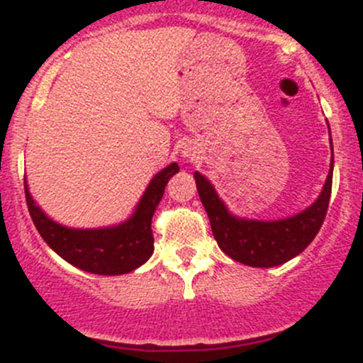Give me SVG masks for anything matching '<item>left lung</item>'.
<instances>
[{"label":"left lung","instance_id":"obj_1","mask_svg":"<svg viewBox=\"0 0 363 363\" xmlns=\"http://www.w3.org/2000/svg\"><path fill=\"white\" fill-rule=\"evenodd\" d=\"M332 174H334V147H332L330 170L316 202L298 214L277 221H258V219L233 216L225 202L219 199L214 186L200 172H195V181L200 200L211 221L212 235L221 251L244 265L269 269V267L283 265L298 256L320 232L330 202Z\"/></svg>","mask_w":363,"mask_h":363}]
</instances>
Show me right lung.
Masks as SVG:
<instances>
[{
    "instance_id": "1",
    "label": "right lung",
    "mask_w": 363,
    "mask_h": 363,
    "mask_svg": "<svg viewBox=\"0 0 363 363\" xmlns=\"http://www.w3.org/2000/svg\"><path fill=\"white\" fill-rule=\"evenodd\" d=\"M179 172L170 163L149 182L135 212L113 226L105 228H68L50 219L33 200L24 179L26 202L36 230L52 251L73 267L98 276H121L138 269L155 251L151 223L156 207L163 199L164 186Z\"/></svg>"
}]
</instances>
